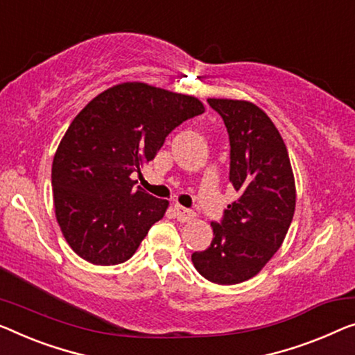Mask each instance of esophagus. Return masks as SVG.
Instances as JSON below:
<instances>
[{
    "instance_id": "obj_1",
    "label": "esophagus",
    "mask_w": 355,
    "mask_h": 355,
    "mask_svg": "<svg viewBox=\"0 0 355 355\" xmlns=\"http://www.w3.org/2000/svg\"><path fill=\"white\" fill-rule=\"evenodd\" d=\"M173 209H175V215H177L178 221H182V223L194 218V211L193 210L184 209V207H182V205H178V204H175V207H173Z\"/></svg>"
}]
</instances>
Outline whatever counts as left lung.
<instances>
[{"mask_svg": "<svg viewBox=\"0 0 355 355\" xmlns=\"http://www.w3.org/2000/svg\"><path fill=\"white\" fill-rule=\"evenodd\" d=\"M207 102L228 129L230 182L239 199L211 223L210 247L191 260L210 282L232 285L257 276L282 245L295 214V178L287 146L261 108L245 100Z\"/></svg>", "mask_w": 355, "mask_h": 355, "instance_id": "1", "label": "left lung"}]
</instances>
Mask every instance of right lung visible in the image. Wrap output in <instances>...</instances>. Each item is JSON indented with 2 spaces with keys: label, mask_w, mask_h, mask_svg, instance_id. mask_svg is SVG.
<instances>
[{
  "label": "right lung",
  "mask_w": 355,
  "mask_h": 355,
  "mask_svg": "<svg viewBox=\"0 0 355 355\" xmlns=\"http://www.w3.org/2000/svg\"><path fill=\"white\" fill-rule=\"evenodd\" d=\"M204 111L191 95L145 83L110 87L79 111L52 162L55 218L76 255L100 266L134 255L168 200L135 188L132 173L155 159L177 125Z\"/></svg>",
  "instance_id": "right-lung-1"
}]
</instances>
